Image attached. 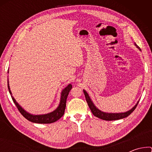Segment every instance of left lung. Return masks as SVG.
Returning <instances> with one entry per match:
<instances>
[{"mask_svg": "<svg viewBox=\"0 0 152 152\" xmlns=\"http://www.w3.org/2000/svg\"><path fill=\"white\" fill-rule=\"evenodd\" d=\"M134 44L136 47L139 49V50L141 51L140 47H139V46L136 44L135 43H134ZM83 92L84 93V95H85V98H86L87 103H88V107L90 108V109L91 110L92 114H93L95 117H96L98 118H99V119H102V120H105V121L119 120V119H123V118L128 117L129 115L131 113H132L133 110L135 109V108L137 107V105L138 104L139 101H138L137 103H136V104L132 108V109H131L130 110H127V111H126L125 113H106V112L102 111V110L99 109L96 106H95L94 102H92V101L91 99V97L89 96L88 94L87 93V92L85 91V90H83Z\"/></svg>", "mask_w": 152, "mask_h": 152, "instance_id": "left-lung-1", "label": "left lung"}]
</instances>
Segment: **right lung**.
Segmentation results:
<instances>
[{
	"label": "right lung",
	"instance_id": "right-lung-1",
	"mask_svg": "<svg viewBox=\"0 0 152 152\" xmlns=\"http://www.w3.org/2000/svg\"><path fill=\"white\" fill-rule=\"evenodd\" d=\"M9 73V70H8ZM8 89L9 91V93L11 94V98L13 101L14 103L16 105L18 110L19 112L21 113V115L23 116L25 119H27L28 121L31 122L35 123H42V124H48V123H54L56 121L60 119V118L63 116L64 114V111H65L66 105V99L67 97L68 96L69 92H70V90L72 88L71 84H69L66 88H64L62 91L61 92V97L60 104H59L58 107L56 109L53 110L52 112H50L47 114H43V115H33L31 114L29 112L25 110L18 103L15 99V98L12 96V92L11 91L9 83V78H8Z\"/></svg>",
	"mask_w": 152,
	"mask_h": 152
}]
</instances>
